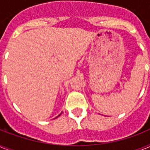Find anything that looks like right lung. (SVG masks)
<instances>
[{"instance_id":"right-lung-1","label":"right lung","mask_w":150,"mask_h":150,"mask_svg":"<svg viewBox=\"0 0 150 150\" xmlns=\"http://www.w3.org/2000/svg\"><path fill=\"white\" fill-rule=\"evenodd\" d=\"M61 114H59L58 116H57V117H55V118H57V117H59V116H60V115H61Z\"/></svg>"}]
</instances>
